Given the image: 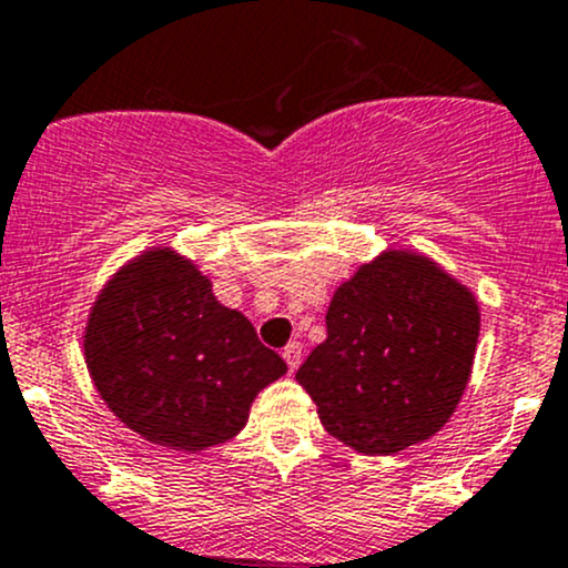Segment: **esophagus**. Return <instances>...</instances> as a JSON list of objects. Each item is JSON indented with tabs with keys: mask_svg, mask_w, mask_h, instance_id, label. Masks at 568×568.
Segmentation results:
<instances>
[{
	"mask_svg": "<svg viewBox=\"0 0 568 568\" xmlns=\"http://www.w3.org/2000/svg\"><path fill=\"white\" fill-rule=\"evenodd\" d=\"M283 359L288 362V369L291 373H294L296 367H300V362H302V343H288L283 348Z\"/></svg>",
	"mask_w": 568,
	"mask_h": 568,
	"instance_id": "esophagus-1",
	"label": "esophagus"
}]
</instances>
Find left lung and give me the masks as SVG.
<instances>
[{"mask_svg":"<svg viewBox=\"0 0 568 568\" xmlns=\"http://www.w3.org/2000/svg\"><path fill=\"white\" fill-rule=\"evenodd\" d=\"M476 339L474 294L425 255L386 250L334 291L326 339L296 381L326 433L362 455H394L455 414Z\"/></svg>","mask_w":568,"mask_h":568,"instance_id":"obj_1","label":"left lung"}]
</instances>
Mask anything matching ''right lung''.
I'll use <instances>...</instances> for the list:
<instances>
[{"mask_svg":"<svg viewBox=\"0 0 568 568\" xmlns=\"http://www.w3.org/2000/svg\"><path fill=\"white\" fill-rule=\"evenodd\" d=\"M83 356L119 422L179 452L234 438L255 394L288 369L171 247L135 255L105 283L89 313Z\"/></svg>","mask_w":568,"mask_h":568,"instance_id":"right-lung-1","label":"right lung"}]
</instances>
